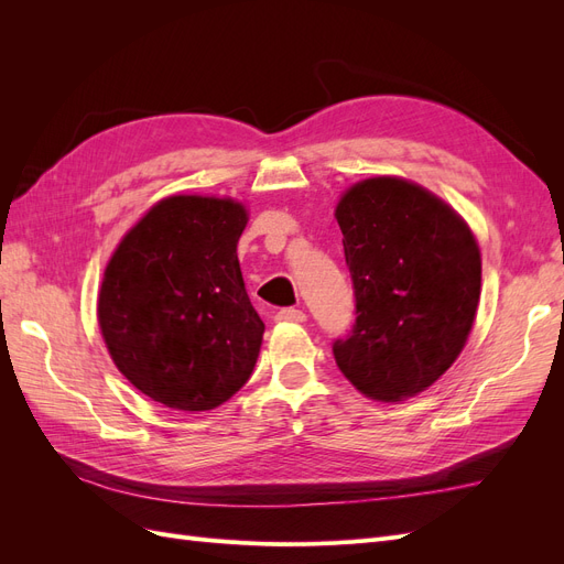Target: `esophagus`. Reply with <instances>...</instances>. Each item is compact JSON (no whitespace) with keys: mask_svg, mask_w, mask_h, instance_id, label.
I'll return each mask as SVG.
<instances>
[{"mask_svg":"<svg viewBox=\"0 0 564 564\" xmlns=\"http://www.w3.org/2000/svg\"><path fill=\"white\" fill-rule=\"evenodd\" d=\"M278 322H305V313L296 311V308H280L275 313Z\"/></svg>","mask_w":564,"mask_h":564,"instance_id":"1","label":"esophagus"}]
</instances>
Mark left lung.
<instances>
[{
    "mask_svg": "<svg viewBox=\"0 0 564 564\" xmlns=\"http://www.w3.org/2000/svg\"><path fill=\"white\" fill-rule=\"evenodd\" d=\"M336 220L357 313L350 334L334 340L336 365L367 398H412L466 346L480 301V249L449 204L395 176L355 183Z\"/></svg>",
    "mask_w": 564,
    "mask_h": 564,
    "instance_id": "left-lung-1",
    "label": "left lung"
}]
</instances>
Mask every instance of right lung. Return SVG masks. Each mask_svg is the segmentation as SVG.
Wrapping results in <instances>:
<instances>
[{"label": "right lung", "instance_id": "right-lung-1", "mask_svg": "<svg viewBox=\"0 0 564 564\" xmlns=\"http://www.w3.org/2000/svg\"><path fill=\"white\" fill-rule=\"evenodd\" d=\"M245 226L235 199L166 197L106 268L100 334L129 383L164 406L207 412L251 377L265 324L237 261Z\"/></svg>", "mask_w": 564, "mask_h": 564}]
</instances>
